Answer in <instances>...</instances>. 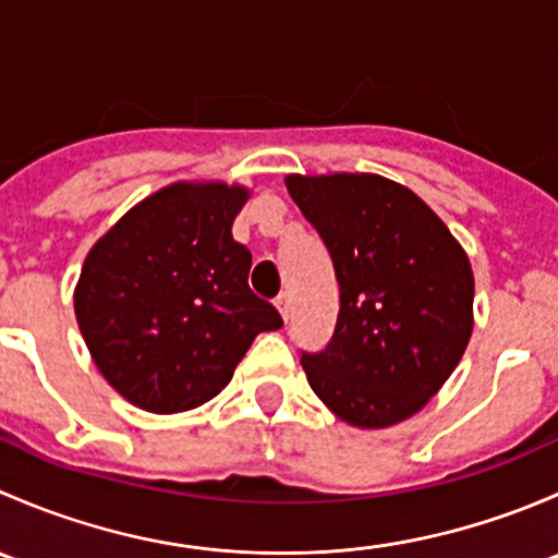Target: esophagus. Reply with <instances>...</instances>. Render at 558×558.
Wrapping results in <instances>:
<instances>
[{
	"instance_id": "1",
	"label": "esophagus",
	"mask_w": 558,
	"mask_h": 558,
	"mask_svg": "<svg viewBox=\"0 0 558 558\" xmlns=\"http://www.w3.org/2000/svg\"><path fill=\"white\" fill-rule=\"evenodd\" d=\"M275 307H278V313L283 315V320H289V313H291V300H289V294H280L278 300H275Z\"/></svg>"
}]
</instances>
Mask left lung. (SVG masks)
<instances>
[{
    "mask_svg": "<svg viewBox=\"0 0 558 558\" xmlns=\"http://www.w3.org/2000/svg\"><path fill=\"white\" fill-rule=\"evenodd\" d=\"M286 189L340 286L335 335L324 351H302L307 384L351 426L410 418L470 342V258L424 199L380 174H289Z\"/></svg>",
    "mask_w": 558,
    "mask_h": 558,
    "instance_id": "1",
    "label": "left lung"
}]
</instances>
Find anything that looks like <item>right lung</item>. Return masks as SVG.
Returning a JSON list of instances; mask_svg holds the SVG:
<instances>
[{
    "instance_id": "right-lung-1",
    "label": "right lung",
    "mask_w": 558,
    "mask_h": 558,
    "mask_svg": "<svg viewBox=\"0 0 558 558\" xmlns=\"http://www.w3.org/2000/svg\"><path fill=\"white\" fill-rule=\"evenodd\" d=\"M247 191L172 183L92 247L75 315L105 380L148 413L205 404L232 380L258 331L283 326L247 286L251 251L232 223Z\"/></svg>"
}]
</instances>
